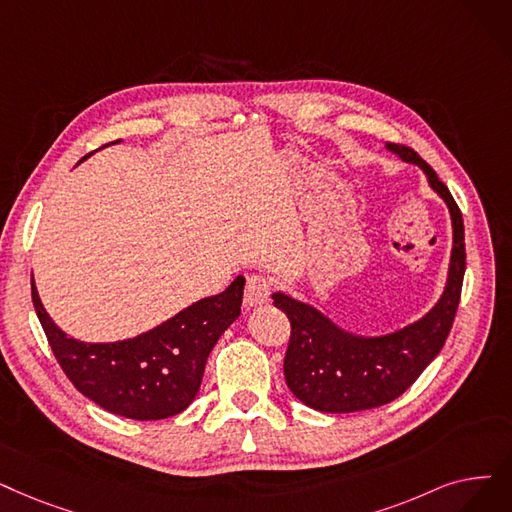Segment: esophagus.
<instances>
[{"instance_id": "34e87169", "label": "esophagus", "mask_w": 512, "mask_h": 512, "mask_svg": "<svg viewBox=\"0 0 512 512\" xmlns=\"http://www.w3.org/2000/svg\"><path fill=\"white\" fill-rule=\"evenodd\" d=\"M272 278L265 274H251L247 280V286H244V301L249 305H261L270 299L272 295Z\"/></svg>"}]
</instances>
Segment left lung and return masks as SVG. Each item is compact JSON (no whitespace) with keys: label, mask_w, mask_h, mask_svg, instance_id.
Masks as SVG:
<instances>
[{"label":"left lung","mask_w":512,"mask_h":512,"mask_svg":"<svg viewBox=\"0 0 512 512\" xmlns=\"http://www.w3.org/2000/svg\"><path fill=\"white\" fill-rule=\"evenodd\" d=\"M387 148L427 173L433 190L448 203L454 226V249L448 286L429 314L387 337H353L337 328L318 309L274 293V305L291 322V339L284 355L288 389L309 408L320 412H360L379 408L402 395L418 379L446 343L462 293L466 268L462 213L433 167L404 144Z\"/></svg>","instance_id":"1"}]
</instances>
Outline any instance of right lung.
Segmentation results:
<instances>
[{"label":"right lung","mask_w":512,"mask_h":512,"mask_svg":"<svg viewBox=\"0 0 512 512\" xmlns=\"http://www.w3.org/2000/svg\"><path fill=\"white\" fill-rule=\"evenodd\" d=\"M242 288L238 276L224 293L196 301L136 339L81 343L50 320L31 276L37 318L66 379L106 412L133 420L169 418L192 404L211 349L240 316Z\"/></svg>","instance_id":"add662e5"}]
</instances>
